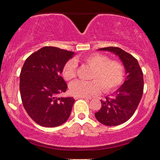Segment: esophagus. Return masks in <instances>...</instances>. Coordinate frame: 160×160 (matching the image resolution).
<instances>
[{
    "label": "esophagus",
    "mask_w": 160,
    "mask_h": 160,
    "mask_svg": "<svg viewBox=\"0 0 160 160\" xmlns=\"http://www.w3.org/2000/svg\"><path fill=\"white\" fill-rule=\"evenodd\" d=\"M75 99H88V97H74Z\"/></svg>",
    "instance_id": "esophagus-1"
}]
</instances>
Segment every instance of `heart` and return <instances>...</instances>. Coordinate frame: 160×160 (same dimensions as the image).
<instances>
[{
  "label": "heart",
  "mask_w": 160,
  "mask_h": 160,
  "mask_svg": "<svg viewBox=\"0 0 160 160\" xmlns=\"http://www.w3.org/2000/svg\"><path fill=\"white\" fill-rule=\"evenodd\" d=\"M82 61L93 68L90 81L75 80L70 85V91L75 97H89L97 95L102 90L109 93L121 85L125 76V67L121 61L111 60L109 56L99 53H91ZM77 63L74 59L66 62L62 69L65 80H70L76 76Z\"/></svg>",
  "instance_id": "1"
}]
</instances>
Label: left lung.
Here are the masks:
<instances>
[{
	"label": "left lung",
	"mask_w": 160,
	"mask_h": 160,
	"mask_svg": "<svg viewBox=\"0 0 160 160\" xmlns=\"http://www.w3.org/2000/svg\"><path fill=\"white\" fill-rule=\"evenodd\" d=\"M118 56L126 69V79L112 97L102 101V107L95 113L97 121L105 126H114L125 123L133 115L143 94V73L137 59L118 47H105Z\"/></svg>",
	"instance_id": "left-lung-1"
}]
</instances>
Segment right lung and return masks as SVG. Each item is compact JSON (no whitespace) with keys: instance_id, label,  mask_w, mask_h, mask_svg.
<instances>
[{"instance_id":"add662e5","label":"right lung","mask_w":160,"mask_h":160,"mask_svg":"<svg viewBox=\"0 0 160 160\" xmlns=\"http://www.w3.org/2000/svg\"><path fill=\"white\" fill-rule=\"evenodd\" d=\"M73 54L45 47L31 54L23 65L20 75L22 102L30 118L40 126L56 127L69 118L75 99L58 96L68 88L61 73Z\"/></svg>"}]
</instances>
